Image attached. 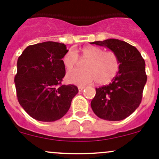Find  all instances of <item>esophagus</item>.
Returning a JSON list of instances; mask_svg holds the SVG:
<instances>
[{
	"label": "esophagus",
	"mask_w": 159,
	"mask_h": 159,
	"mask_svg": "<svg viewBox=\"0 0 159 159\" xmlns=\"http://www.w3.org/2000/svg\"><path fill=\"white\" fill-rule=\"evenodd\" d=\"M78 91H79V92H81V91L84 89V86H78Z\"/></svg>",
	"instance_id": "obj_1"
}]
</instances>
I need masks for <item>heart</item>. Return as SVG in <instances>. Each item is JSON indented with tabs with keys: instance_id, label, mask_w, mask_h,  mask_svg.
Here are the masks:
<instances>
[{
	"instance_id": "b5f03b06",
	"label": "heart",
	"mask_w": 159,
	"mask_h": 159,
	"mask_svg": "<svg viewBox=\"0 0 159 159\" xmlns=\"http://www.w3.org/2000/svg\"><path fill=\"white\" fill-rule=\"evenodd\" d=\"M81 58L87 60L84 69H73L67 72L66 78L68 82L80 85L91 84L96 80L98 84L110 82L116 77L120 68V61L112 51H106L94 46L81 50ZM78 53L74 49L67 50L62 57V63L67 70L73 68L78 62Z\"/></svg>"
}]
</instances>
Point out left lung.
Listing matches in <instances>:
<instances>
[{
	"label": "left lung",
	"mask_w": 159,
	"mask_h": 159,
	"mask_svg": "<svg viewBox=\"0 0 159 159\" xmlns=\"http://www.w3.org/2000/svg\"><path fill=\"white\" fill-rule=\"evenodd\" d=\"M91 44L106 47L120 61L117 75L108 85L95 89L91 102L94 113L109 121L124 120L138 108L147 81L145 62L136 47L122 40L109 39Z\"/></svg>",
	"instance_id": "left-lung-1"
}]
</instances>
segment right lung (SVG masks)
<instances>
[{
	"instance_id": "right-lung-1",
	"label": "right lung",
	"mask_w": 159,
	"mask_h": 159,
	"mask_svg": "<svg viewBox=\"0 0 159 159\" xmlns=\"http://www.w3.org/2000/svg\"><path fill=\"white\" fill-rule=\"evenodd\" d=\"M67 51L64 43L48 41L29 46L18 57L15 77L18 102L36 120L62 118L78 94L75 85H61L65 76L62 57Z\"/></svg>"
}]
</instances>
